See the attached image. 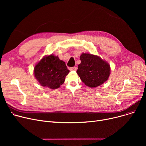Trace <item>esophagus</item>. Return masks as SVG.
I'll list each match as a JSON object with an SVG mask.
<instances>
[{"mask_svg":"<svg viewBox=\"0 0 146 146\" xmlns=\"http://www.w3.org/2000/svg\"><path fill=\"white\" fill-rule=\"evenodd\" d=\"M70 70H77V67H70Z\"/></svg>","mask_w":146,"mask_h":146,"instance_id":"34e87169","label":"esophagus"}]
</instances>
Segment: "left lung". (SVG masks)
Masks as SVG:
<instances>
[{
	"label": "left lung",
	"mask_w": 146,
	"mask_h": 146,
	"mask_svg": "<svg viewBox=\"0 0 146 146\" xmlns=\"http://www.w3.org/2000/svg\"><path fill=\"white\" fill-rule=\"evenodd\" d=\"M80 59L81 63L76 72L86 86L95 88L108 80L110 74L108 63L98 56L87 53H83Z\"/></svg>",
	"instance_id": "left-lung-1"
}]
</instances>
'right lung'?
<instances>
[{
	"mask_svg": "<svg viewBox=\"0 0 146 146\" xmlns=\"http://www.w3.org/2000/svg\"><path fill=\"white\" fill-rule=\"evenodd\" d=\"M69 72L64 61L52 54L42 58L34 67L35 77L40 85L51 89L62 85Z\"/></svg>",
	"mask_w": 146,
	"mask_h": 146,
	"instance_id": "1",
	"label": "right lung"
}]
</instances>
